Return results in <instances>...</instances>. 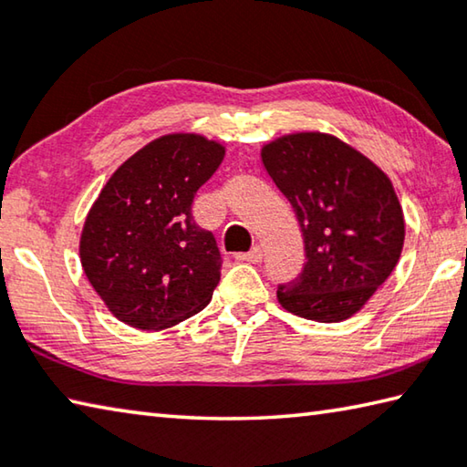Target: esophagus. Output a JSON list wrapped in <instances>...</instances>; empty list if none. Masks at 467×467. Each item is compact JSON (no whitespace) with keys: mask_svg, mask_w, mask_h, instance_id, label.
<instances>
[{"mask_svg":"<svg viewBox=\"0 0 467 467\" xmlns=\"http://www.w3.org/2000/svg\"><path fill=\"white\" fill-rule=\"evenodd\" d=\"M236 259H239V262H247V264H259L264 259V253L259 247H253L249 253H239Z\"/></svg>","mask_w":467,"mask_h":467,"instance_id":"34e87169","label":"esophagus"}]
</instances>
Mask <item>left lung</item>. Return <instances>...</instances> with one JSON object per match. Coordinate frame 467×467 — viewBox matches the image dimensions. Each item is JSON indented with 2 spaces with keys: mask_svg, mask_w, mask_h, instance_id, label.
<instances>
[{
  "mask_svg": "<svg viewBox=\"0 0 467 467\" xmlns=\"http://www.w3.org/2000/svg\"><path fill=\"white\" fill-rule=\"evenodd\" d=\"M262 161L295 210L306 251L303 274L278 288V303L311 321L350 319L389 278L404 249V212L389 177L323 131L267 141Z\"/></svg>",
  "mask_w": 467,
  "mask_h": 467,
  "instance_id": "left-lung-1",
  "label": "left lung"
}]
</instances>
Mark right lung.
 I'll return each instance as SVG.
<instances>
[{
	"instance_id": "add662e5",
	"label": "right lung",
	"mask_w": 467,
	"mask_h": 467,
	"mask_svg": "<svg viewBox=\"0 0 467 467\" xmlns=\"http://www.w3.org/2000/svg\"><path fill=\"white\" fill-rule=\"evenodd\" d=\"M226 148L200 133H167L130 156L84 220L80 262L107 309L136 329H167L200 313L220 282L214 234L192 203Z\"/></svg>"
}]
</instances>
